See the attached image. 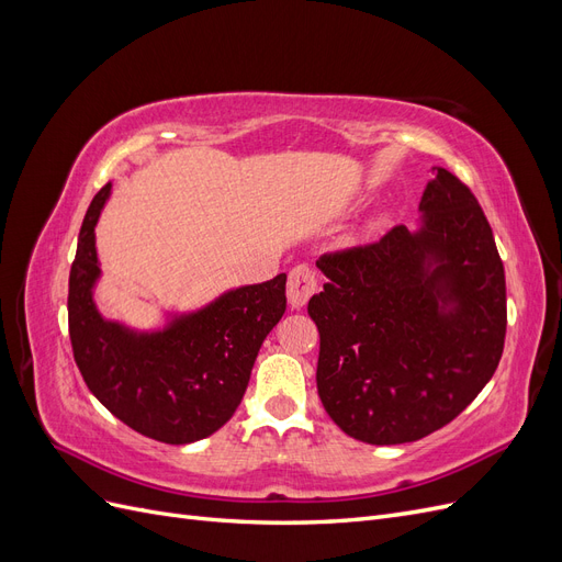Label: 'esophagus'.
<instances>
[{
    "mask_svg": "<svg viewBox=\"0 0 562 562\" xmlns=\"http://www.w3.org/2000/svg\"><path fill=\"white\" fill-rule=\"evenodd\" d=\"M318 279L314 274V269L307 265H297L291 269L288 274V302H291L293 310H300L307 304V300L316 293Z\"/></svg>",
    "mask_w": 562,
    "mask_h": 562,
    "instance_id": "obj_1",
    "label": "esophagus"
}]
</instances>
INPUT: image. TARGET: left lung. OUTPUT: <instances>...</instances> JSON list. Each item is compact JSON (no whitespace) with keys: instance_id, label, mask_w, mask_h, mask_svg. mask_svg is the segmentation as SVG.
<instances>
[{"instance_id":"1","label":"left lung","mask_w":562,"mask_h":562,"mask_svg":"<svg viewBox=\"0 0 562 562\" xmlns=\"http://www.w3.org/2000/svg\"><path fill=\"white\" fill-rule=\"evenodd\" d=\"M419 225L330 252L310 300L316 386L330 419L370 446L413 443L452 422L495 375L506 335L504 265L469 187L446 168Z\"/></svg>"}]
</instances>
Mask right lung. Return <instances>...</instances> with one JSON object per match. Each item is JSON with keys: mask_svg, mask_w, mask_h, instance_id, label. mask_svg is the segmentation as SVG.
I'll use <instances>...</instances> for the list:
<instances>
[{"mask_svg": "<svg viewBox=\"0 0 562 562\" xmlns=\"http://www.w3.org/2000/svg\"><path fill=\"white\" fill-rule=\"evenodd\" d=\"M112 182L83 217L70 269L67 318L75 361L91 394L126 427L184 446L215 434L239 407L269 330L285 312V274L232 288L164 328L135 330L98 312L95 225Z\"/></svg>", "mask_w": 562, "mask_h": 562, "instance_id": "right-lung-1", "label": "right lung"}]
</instances>
